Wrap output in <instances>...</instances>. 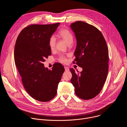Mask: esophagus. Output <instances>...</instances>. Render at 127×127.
<instances>
[{"instance_id":"34e87169","label":"esophagus","mask_w":127,"mask_h":127,"mask_svg":"<svg viewBox=\"0 0 127 127\" xmlns=\"http://www.w3.org/2000/svg\"><path fill=\"white\" fill-rule=\"evenodd\" d=\"M64 68H65V70L66 71H68L69 70V68L68 67H66V66H65L64 67Z\"/></svg>"}]
</instances>
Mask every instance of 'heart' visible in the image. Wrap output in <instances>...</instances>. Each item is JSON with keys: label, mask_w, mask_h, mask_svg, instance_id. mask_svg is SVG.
<instances>
[{"label": "heart", "mask_w": 127, "mask_h": 127, "mask_svg": "<svg viewBox=\"0 0 127 127\" xmlns=\"http://www.w3.org/2000/svg\"><path fill=\"white\" fill-rule=\"evenodd\" d=\"M58 35L60 37L64 40L68 45H70L73 40V36L72 33L67 29H62L59 32ZM56 38L54 35H52L49 39V46L51 50L55 49L56 46ZM59 60L61 62H66V58L63 55H60L59 58Z\"/></svg>", "instance_id": "b5f03b06"}]
</instances>
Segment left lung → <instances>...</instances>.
Masks as SVG:
<instances>
[{"label": "left lung", "mask_w": 127, "mask_h": 127, "mask_svg": "<svg viewBox=\"0 0 127 127\" xmlns=\"http://www.w3.org/2000/svg\"><path fill=\"white\" fill-rule=\"evenodd\" d=\"M77 41L73 63L82 68L80 73L70 68L71 82L79 98H94L101 90L108 68V50L102 33L93 25L77 21L70 25Z\"/></svg>", "instance_id": "obj_1"}]
</instances>
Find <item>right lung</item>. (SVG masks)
<instances>
[{
  "label": "right lung",
  "instance_id": "obj_1",
  "mask_svg": "<svg viewBox=\"0 0 127 127\" xmlns=\"http://www.w3.org/2000/svg\"><path fill=\"white\" fill-rule=\"evenodd\" d=\"M59 25H30L21 31L16 41L14 61L23 85L31 97L40 101H48L55 96L65 70L59 63L51 70L43 64L51 55L49 39Z\"/></svg>",
  "mask_w": 127,
  "mask_h": 127
}]
</instances>
